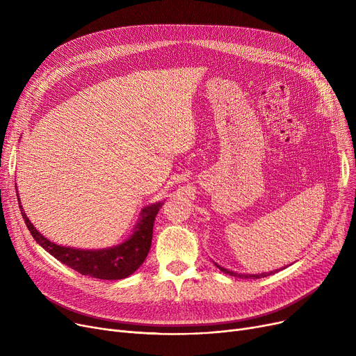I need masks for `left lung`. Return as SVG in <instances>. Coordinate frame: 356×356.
Segmentation results:
<instances>
[{"label": "left lung", "instance_id": "left-lung-1", "mask_svg": "<svg viewBox=\"0 0 356 356\" xmlns=\"http://www.w3.org/2000/svg\"><path fill=\"white\" fill-rule=\"evenodd\" d=\"M216 267H218L220 271L225 273V274H229V275H234V277H239V278H261V277H267V275L273 274V271H271V273H264V274H238V273L229 271V270L223 268V267H219L218 264H216Z\"/></svg>", "mask_w": 356, "mask_h": 356}]
</instances>
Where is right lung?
Here are the masks:
<instances>
[{
	"label": "right lung",
	"instance_id": "obj_1",
	"mask_svg": "<svg viewBox=\"0 0 356 356\" xmlns=\"http://www.w3.org/2000/svg\"><path fill=\"white\" fill-rule=\"evenodd\" d=\"M161 204V202H157L152 204V207L144 208L141 212V219L136 225L133 235L124 241L122 244L104 250H78L60 247L37 231L23 211L22 215L37 244L42 245L50 255L59 259L60 263L81 273L82 275L101 280H121L133 274L144 263L149 247H152L154 219ZM20 209H23L22 204Z\"/></svg>",
	"mask_w": 356,
	"mask_h": 356
}]
</instances>
